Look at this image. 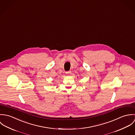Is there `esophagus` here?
Masks as SVG:
<instances>
[{"label": "esophagus", "mask_w": 135, "mask_h": 135, "mask_svg": "<svg viewBox=\"0 0 135 135\" xmlns=\"http://www.w3.org/2000/svg\"><path fill=\"white\" fill-rule=\"evenodd\" d=\"M65 73L67 75H70L71 74V71H68V72H66Z\"/></svg>", "instance_id": "34e87169"}]
</instances>
